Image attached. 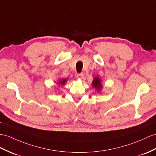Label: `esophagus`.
Returning a JSON list of instances; mask_svg holds the SVG:
<instances>
[{"label": "esophagus", "instance_id": "1", "mask_svg": "<svg viewBox=\"0 0 156 156\" xmlns=\"http://www.w3.org/2000/svg\"><path fill=\"white\" fill-rule=\"evenodd\" d=\"M83 76H84V74L83 73H79V74L77 75L76 77H77V79H82L83 78Z\"/></svg>", "mask_w": 156, "mask_h": 156}]
</instances>
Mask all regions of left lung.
Masks as SVG:
<instances>
[{"mask_svg": "<svg viewBox=\"0 0 156 156\" xmlns=\"http://www.w3.org/2000/svg\"><path fill=\"white\" fill-rule=\"evenodd\" d=\"M92 86L93 87V88H94L97 90L98 93H100L101 91L103 86H102V82H101V79L98 77V76H95V77H94L93 82H92Z\"/></svg>", "mask_w": 156, "mask_h": 156, "instance_id": "1", "label": "left lung"}]
</instances>
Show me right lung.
<instances>
[{
  "label": "right lung",
  "instance_id": "obj_1",
  "mask_svg": "<svg viewBox=\"0 0 156 156\" xmlns=\"http://www.w3.org/2000/svg\"><path fill=\"white\" fill-rule=\"evenodd\" d=\"M67 79H60L58 81V86H63L66 85V83L67 82Z\"/></svg>",
  "mask_w": 156,
  "mask_h": 156
}]
</instances>
